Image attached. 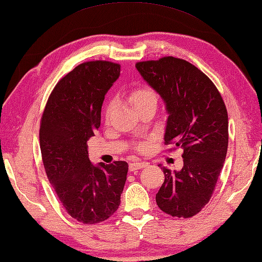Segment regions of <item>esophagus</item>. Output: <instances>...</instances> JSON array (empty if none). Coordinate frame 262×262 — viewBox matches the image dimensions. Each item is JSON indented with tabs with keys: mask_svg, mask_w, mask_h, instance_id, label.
<instances>
[{
	"mask_svg": "<svg viewBox=\"0 0 262 262\" xmlns=\"http://www.w3.org/2000/svg\"><path fill=\"white\" fill-rule=\"evenodd\" d=\"M147 166H148V163H146V162H132V163H130V166H128V169H130V171H136V170H139V169L145 168Z\"/></svg>",
	"mask_w": 262,
	"mask_h": 262,
	"instance_id": "esophagus-1",
	"label": "esophagus"
}]
</instances>
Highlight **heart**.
Segmentation results:
<instances>
[{"instance_id":"obj_1","label":"heart","mask_w":262,"mask_h":262,"mask_svg":"<svg viewBox=\"0 0 262 262\" xmlns=\"http://www.w3.org/2000/svg\"><path fill=\"white\" fill-rule=\"evenodd\" d=\"M130 101L134 104V107L136 110H138L139 108L144 107V105L148 104V103H157L158 102V96L155 94V92L149 89V87H139V89H136L134 91H131L130 95ZM114 108V102H109L107 105V109H105V118H109L110 114L113 112Z\"/></svg>"}]
</instances>
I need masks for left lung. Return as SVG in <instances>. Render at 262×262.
<instances>
[{
  "instance_id": "left-lung-1",
  "label": "left lung",
  "mask_w": 262,
  "mask_h": 262,
  "mask_svg": "<svg viewBox=\"0 0 262 262\" xmlns=\"http://www.w3.org/2000/svg\"><path fill=\"white\" fill-rule=\"evenodd\" d=\"M136 68L166 104L164 143L184 149L181 170L162 167L157 204L171 216L192 217L212 198L226 160V104L213 81L185 59L167 56L138 62Z\"/></svg>"
}]
</instances>
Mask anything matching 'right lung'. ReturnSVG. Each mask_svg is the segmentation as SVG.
Listing matches in <instances>:
<instances>
[{
	"instance_id": "1",
	"label": "right lung",
	"mask_w": 262,
	"mask_h": 262,
	"mask_svg": "<svg viewBox=\"0 0 262 262\" xmlns=\"http://www.w3.org/2000/svg\"><path fill=\"white\" fill-rule=\"evenodd\" d=\"M119 73L121 66L113 62L79 64L55 86L41 118L40 148L49 183L68 214L85 224L112 216L125 185V161L94 166L87 150L100 126L104 95Z\"/></svg>"
}]
</instances>
